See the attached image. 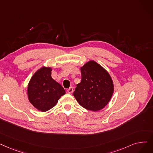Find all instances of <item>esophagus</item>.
<instances>
[{"mask_svg":"<svg viewBox=\"0 0 153 153\" xmlns=\"http://www.w3.org/2000/svg\"><path fill=\"white\" fill-rule=\"evenodd\" d=\"M73 91H74V90H73V88H72V87L69 88L67 90V92L68 93V94H72V93L73 92Z\"/></svg>","mask_w":153,"mask_h":153,"instance_id":"esophagus-1","label":"esophagus"}]
</instances>
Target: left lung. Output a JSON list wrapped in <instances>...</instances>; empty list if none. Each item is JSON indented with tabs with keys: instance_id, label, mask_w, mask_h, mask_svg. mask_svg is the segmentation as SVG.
<instances>
[{
	"instance_id": "left-lung-1",
	"label": "left lung",
	"mask_w": 153,
	"mask_h": 153,
	"mask_svg": "<svg viewBox=\"0 0 153 153\" xmlns=\"http://www.w3.org/2000/svg\"><path fill=\"white\" fill-rule=\"evenodd\" d=\"M81 82L73 93L78 103L84 108L97 111L111 100L114 84L109 73L101 65L90 61L81 68Z\"/></svg>"
}]
</instances>
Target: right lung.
Here are the masks:
<instances>
[{
	"label": "right lung",
	"instance_id": "1",
	"mask_svg": "<svg viewBox=\"0 0 153 153\" xmlns=\"http://www.w3.org/2000/svg\"><path fill=\"white\" fill-rule=\"evenodd\" d=\"M52 68L42 67L31 77L27 94L30 102L38 110L45 112L56 105L65 94L64 89L51 77Z\"/></svg>",
	"mask_w": 153,
	"mask_h": 153
}]
</instances>
